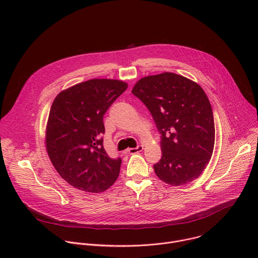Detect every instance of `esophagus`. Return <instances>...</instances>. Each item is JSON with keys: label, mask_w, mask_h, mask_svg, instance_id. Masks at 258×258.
Returning <instances> with one entry per match:
<instances>
[{"label": "esophagus", "mask_w": 258, "mask_h": 258, "mask_svg": "<svg viewBox=\"0 0 258 258\" xmlns=\"http://www.w3.org/2000/svg\"><path fill=\"white\" fill-rule=\"evenodd\" d=\"M143 149H144V146H143V145H139L138 147H136V148H130V149H127V152H128L130 154H137V153H139V152H142Z\"/></svg>", "instance_id": "obj_1"}]
</instances>
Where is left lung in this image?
<instances>
[{
    "instance_id": "1",
    "label": "left lung",
    "mask_w": 258,
    "mask_h": 258,
    "mask_svg": "<svg viewBox=\"0 0 258 258\" xmlns=\"http://www.w3.org/2000/svg\"><path fill=\"white\" fill-rule=\"evenodd\" d=\"M132 93L149 109L161 134L156 175L175 187L199 177L215 140L212 109L203 89L185 77L163 72L142 78Z\"/></svg>"
}]
</instances>
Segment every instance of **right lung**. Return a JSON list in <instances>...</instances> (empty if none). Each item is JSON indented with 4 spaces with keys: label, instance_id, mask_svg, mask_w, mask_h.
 I'll return each mask as SVG.
<instances>
[{
    "label": "right lung",
    "instance_id": "add662e5",
    "mask_svg": "<svg viewBox=\"0 0 258 258\" xmlns=\"http://www.w3.org/2000/svg\"><path fill=\"white\" fill-rule=\"evenodd\" d=\"M127 89L118 80L94 79L61 91L51 106L45 144L49 158L70 186L90 193L111 187L121 159L108 156L103 147V116Z\"/></svg>",
    "mask_w": 258,
    "mask_h": 258
}]
</instances>
